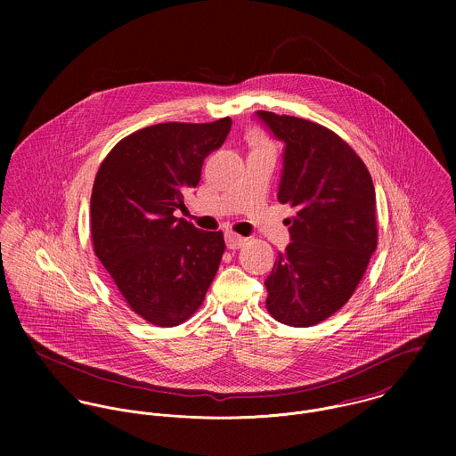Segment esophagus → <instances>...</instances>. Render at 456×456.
Here are the masks:
<instances>
[{
	"instance_id": "1",
	"label": "esophagus",
	"mask_w": 456,
	"mask_h": 456,
	"mask_svg": "<svg viewBox=\"0 0 456 456\" xmlns=\"http://www.w3.org/2000/svg\"><path fill=\"white\" fill-rule=\"evenodd\" d=\"M244 242H246V239L242 235H237L233 232L226 233V246H228V249H239V248L244 246Z\"/></svg>"
}]
</instances>
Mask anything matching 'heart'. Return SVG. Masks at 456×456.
I'll return each mask as SVG.
<instances>
[{
    "instance_id": "1",
    "label": "heart",
    "mask_w": 456,
    "mask_h": 456,
    "mask_svg": "<svg viewBox=\"0 0 456 456\" xmlns=\"http://www.w3.org/2000/svg\"><path fill=\"white\" fill-rule=\"evenodd\" d=\"M251 145H253V149H258V147H265V140L258 136V134H255L253 138H251Z\"/></svg>"
}]
</instances>
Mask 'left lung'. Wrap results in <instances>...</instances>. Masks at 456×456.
Listing matches in <instances>:
<instances>
[{
	"instance_id": "left-lung-1",
	"label": "left lung",
	"mask_w": 456,
	"mask_h": 456,
	"mask_svg": "<svg viewBox=\"0 0 456 456\" xmlns=\"http://www.w3.org/2000/svg\"><path fill=\"white\" fill-rule=\"evenodd\" d=\"M258 118L286 143L277 198L297 208L293 242L265 281L266 311L284 325H318L353 297L378 248L372 177L325 126L266 110Z\"/></svg>"
}]
</instances>
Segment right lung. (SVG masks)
Masks as SVG:
<instances>
[{"mask_svg": "<svg viewBox=\"0 0 456 456\" xmlns=\"http://www.w3.org/2000/svg\"><path fill=\"white\" fill-rule=\"evenodd\" d=\"M230 128V118L147 126L119 140L98 168L89 219L94 255L131 311L151 325L188 322L216 277L223 232H201L174 212Z\"/></svg>", "mask_w": 456, "mask_h": 456, "instance_id": "obj_1", "label": "right lung"}]
</instances>
